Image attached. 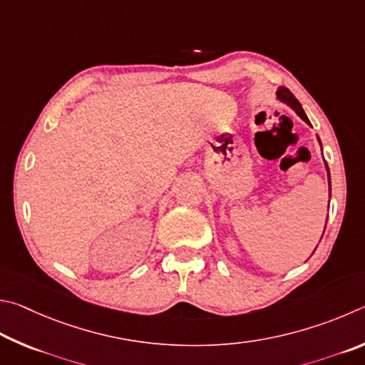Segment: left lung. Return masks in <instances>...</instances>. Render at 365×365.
Returning <instances> with one entry per match:
<instances>
[{
	"label": "left lung",
	"instance_id": "left-lung-1",
	"mask_svg": "<svg viewBox=\"0 0 365 365\" xmlns=\"http://www.w3.org/2000/svg\"><path fill=\"white\" fill-rule=\"evenodd\" d=\"M277 98H279L280 101H282V102H285V104H289V106L293 108V110H295V112L299 115V117H302V118L306 121V123L311 125L308 117H306V113H304V110H303L302 104H299L295 96H293V94L290 93L289 88L280 86L279 91H277ZM319 143H321V140H319ZM325 166H327V163H325ZM327 173H329V192H330L329 195H331V184H330V171H329V166H327Z\"/></svg>",
	"mask_w": 365,
	"mask_h": 365
}]
</instances>
